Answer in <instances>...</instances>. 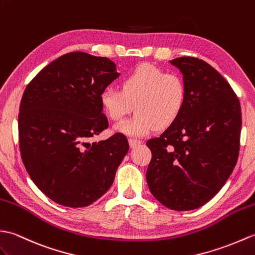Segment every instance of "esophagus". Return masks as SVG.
Listing matches in <instances>:
<instances>
[{
    "label": "esophagus",
    "mask_w": 255,
    "mask_h": 255,
    "mask_svg": "<svg viewBox=\"0 0 255 255\" xmlns=\"http://www.w3.org/2000/svg\"><path fill=\"white\" fill-rule=\"evenodd\" d=\"M128 144H129V147H131V148H134V147H136L139 144H142V140L135 139V138H129L128 139Z\"/></svg>",
    "instance_id": "34e87169"
}]
</instances>
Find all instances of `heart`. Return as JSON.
I'll return each instance as SVG.
<instances>
[{
	"instance_id": "heart-1",
	"label": "heart",
	"mask_w": 255,
	"mask_h": 255,
	"mask_svg": "<svg viewBox=\"0 0 255 255\" xmlns=\"http://www.w3.org/2000/svg\"><path fill=\"white\" fill-rule=\"evenodd\" d=\"M99 99L104 112L113 121L121 120L136 109L133 118L118 123L115 129L140 137L156 128L171 127L178 120L188 99V86L177 73L143 64L124 76L121 90L107 87Z\"/></svg>"
}]
</instances>
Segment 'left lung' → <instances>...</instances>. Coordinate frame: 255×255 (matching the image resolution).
Segmentation results:
<instances>
[{
  "instance_id": "obj_1",
  "label": "left lung",
  "mask_w": 255,
  "mask_h": 255,
  "mask_svg": "<svg viewBox=\"0 0 255 255\" xmlns=\"http://www.w3.org/2000/svg\"><path fill=\"white\" fill-rule=\"evenodd\" d=\"M183 74L188 99L178 120L147 140L148 188L173 211L201 207L223 188L238 160L241 107L229 83L193 56L171 60Z\"/></svg>"
}]
</instances>
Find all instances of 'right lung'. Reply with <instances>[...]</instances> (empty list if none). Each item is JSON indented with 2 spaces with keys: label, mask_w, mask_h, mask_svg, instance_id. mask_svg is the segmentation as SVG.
<instances>
[{
  "label": "right lung",
  "mask_w": 255,
  "mask_h": 255,
  "mask_svg": "<svg viewBox=\"0 0 255 255\" xmlns=\"http://www.w3.org/2000/svg\"><path fill=\"white\" fill-rule=\"evenodd\" d=\"M119 75L108 58L76 51L51 62L25 88L20 156L33 183L58 204H93L110 189L127 155L128 142L121 133L88 142L109 127L99 97Z\"/></svg>",
  "instance_id": "add662e5"
}]
</instances>
